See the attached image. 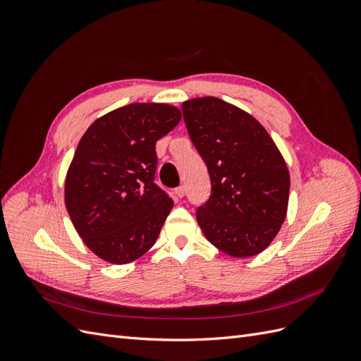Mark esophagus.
I'll return each instance as SVG.
<instances>
[{
  "instance_id": "1",
  "label": "esophagus",
  "mask_w": 361,
  "mask_h": 361,
  "mask_svg": "<svg viewBox=\"0 0 361 361\" xmlns=\"http://www.w3.org/2000/svg\"><path fill=\"white\" fill-rule=\"evenodd\" d=\"M174 194H176V197L182 199L183 195H185V187H183V185H180V187H178L176 190H174Z\"/></svg>"
}]
</instances>
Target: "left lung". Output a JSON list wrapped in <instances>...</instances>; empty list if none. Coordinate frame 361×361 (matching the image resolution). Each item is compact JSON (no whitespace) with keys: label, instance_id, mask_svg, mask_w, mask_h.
<instances>
[{"label":"left lung","instance_id":"obj_1","mask_svg":"<svg viewBox=\"0 0 361 361\" xmlns=\"http://www.w3.org/2000/svg\"><path fill=\"white\" fill-rule=\"evenodd\" d=\"M182 111L211 178V197L195 215L206 239L233 257L262 253L288 212L290 179L280 150L253 116L218 97L185 101Z\"/></svg>","mask_w":361,"mask_h":361}]
</instances>
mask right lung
Returning <instances> with one entry per match:
<instances>
[{"label":"right lung","instance_id":"right-lung-1","mask_svg":"<svg viewBox=\"0 0 361 361\" xmlns=\"http://www.w3.org/2000/svg\"><path fill=\"white\" fill-rule=\"evenodd\" d=\"M182 118L169 104H129L89 126L64 182V203L84 244L117 265L157 243L173 200L155 180V145Z\"/></svg>","mask_w":361,"mask_h":361}]
</instances>
